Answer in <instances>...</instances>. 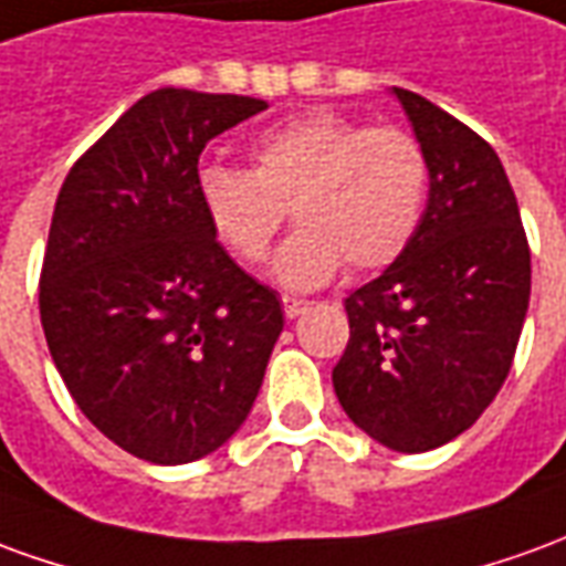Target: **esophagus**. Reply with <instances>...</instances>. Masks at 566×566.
<instances>
[{
	"mask_svg": "<svg viewBox=\"0 0 566 566\" xmlns=\"http://www.w3.org/2000/svg\"><path fill=\"white\" fill-rule=\"evenodd\" d=\"M307 311V302L304 298H283V314H286V319H295L298 314H304Z\"/></svg>",
	"mask_w": 566,
	"mask_h": 566,
	"instance_id": "1",
	"label": "esophagus"
}]
</instances>
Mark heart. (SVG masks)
Returning a JSON list of instances; mask_svg holds the SVG:
<instances>
[{"label": "heart", "instance_id": "heart-1", "mask_svg": "<svg viewBox=\"0 0 566 566\" xmlns=\"http://www.w3.org/2000/svg\"><path fill=\"white\" fill-rule=\"evenodd\" d=\"M250 161L252 170L200 164V207L243 264L264 262L290 210L298 231L271 271L283 290H316L344 262L354 271L390 268L423 226L430 155L402 127L311 109L255 136Z\"/></svg>", "mask_w": 566, "mask_h": 566}]
</instances>
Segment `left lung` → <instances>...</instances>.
<instances>
[{"label":"left lung","mask_w":566,"mask_h":566,"mask_svg":"<svg viewBox=\"0 0 566 566\" xmlns=\"http://www.w3.org/2000/svg\"><path fill=\"white\" fill-rule=\"evenodd\" d=\"M432 179L402 259L344 298L332 371L347 418L402 454L469 430L503 387L531 302V247L496 151L420 94L392 87Z\"/></svg>","instance_id":"obj_1"}]
</instances>
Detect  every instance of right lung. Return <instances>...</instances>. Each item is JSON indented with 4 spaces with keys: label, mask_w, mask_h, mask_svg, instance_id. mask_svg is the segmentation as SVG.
Listing matches in <instances>:
<instances>
[{
    "label": "right lung",
    "mask_w": 566,
    "mask_h": 566,
    "mask_svg": "<svg viewBox=\"0 0 566 566\" xmlns=\"http://www.w3.org/2000/svg\"><path fill=\"white\" fill-rule=\"evenodd\" d=\"M264 99L161 87L72 164L54 203L39 314L60 378L106 439L176 467L240 430L283 307L216 240L198 198L212 136Z\"/></svg>",
    "instance_id": "1"
}]
</instances>
